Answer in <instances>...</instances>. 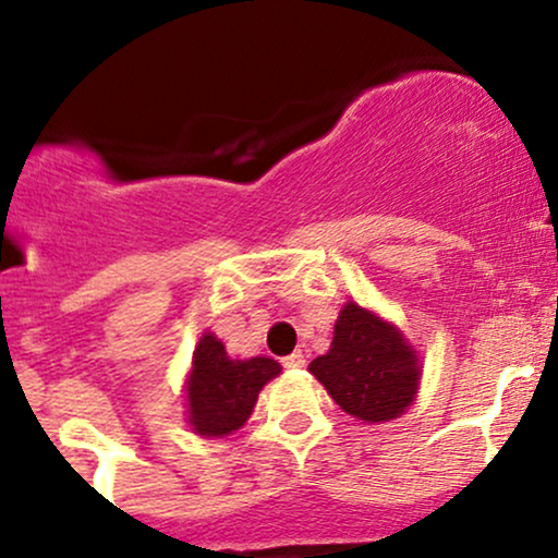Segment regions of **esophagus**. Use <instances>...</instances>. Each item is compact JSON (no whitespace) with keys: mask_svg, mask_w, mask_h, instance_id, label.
Masks as SVG:
<instances>
[{"mask_svg":"<svg viewBox=\"0 0 558 558\" xmlns=\"http://www.w3.org/2000/svg\"><path fill=\"white\" fill-rule=\"evenodd\" d=\"M304 364H306V360H304V354H301V351H293V354H288L283 360L286 369H299V367H304Z\"/></svg>","mask_w":558,"mask_h":558,"instance_id":"1","label":"esophagus"}]
</instances>
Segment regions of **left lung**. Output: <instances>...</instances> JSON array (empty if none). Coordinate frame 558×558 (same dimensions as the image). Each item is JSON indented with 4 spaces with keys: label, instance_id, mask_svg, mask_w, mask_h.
<instances>
[{
    "label": "left lung",
    "instance_id": "1",
    "mask_svg": "<svg viewBox=\"0 0 558 558\" xmlns=\"http://www.w3.org/2000/svg\"><path fill=\"white\" fill-rule=\"evenodd\" d=\"M330 399L351 417L388 422L407 412L420 386L417 351L396 325L364 306H343L328 354L310 364Z\"/></svg>",
    "mask_w": 558,
    "mask_h": 558
}]
</instances>
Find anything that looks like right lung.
I'll return each instance as SVG.
<instances>
[{
    "instance_id": "right-lung-1",
    "label": "right lung",
    "mask_w": 558,
    "mask_h": 558,
    "mask_svg": "<svg viewBox=\"0 0 558 558\" xmlns=\"http://www.w3.org/2000/svg\"><path fill=\"white\" fill-rule=\"evenodd\" d=\"M280 375V364L270 356L230 360L226 345L213 332H204L194 351L185 383L189 422L204 438H222L239 430L254 412L259 390Z\"/></svg>"
}]
</instances>
